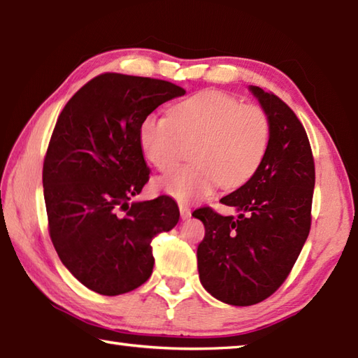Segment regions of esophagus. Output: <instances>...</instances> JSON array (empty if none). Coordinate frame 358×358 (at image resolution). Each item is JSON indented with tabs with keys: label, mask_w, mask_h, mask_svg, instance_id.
Returning <instances> with one entry per match:
<instances>
[{
	"label": "esophagus",
	"mask_w": 358,
	"mask_h": 358,
	"mask_svg": "<svg viewBox=\"0 0 358 358\" xmlns=\"http://www.w3.org/2000/svg\"><path fill=\"white\" fill-rule=\"evenodd\" d=\"M178 208H180L181 220H187V217L191 216V208H189V205H187V203L180 202V203H178Z\"/></svg>",
	"instance_id": "1"
}]
</instances>
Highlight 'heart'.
Segmentation results:
<instances>
[{
	"label": "heart",
	"instance_id": "heart-1",
	"mask_svg": "<svg viewBox=\"0 0 358 358\" xmlns=\"http://www.w3.org/2000/svg\"><path fill=\"white\" fill-rule=\"evenodd\" d=\"M271 121L264 107L241 104L235 96L203 90L171 108V117L148 115L138 126V143L147 159L166 172L192 143L194 162L159 180L171 196L191 201L245 185L265 159Z\"/></svg>",
	"mask_w": 358,
	"mask_h": 358
}]
</instances>
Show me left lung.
I'll use <instances>...</instances> for the list:
<instances>
[{"instance_id": "1", "label": "left lung", "mask_w": 358, "mask_h": 358, "mask_svg": "<svg viewBox=\"0 0 358 358\" xmlns=\"http://www.w3.org/2000/svg\"><path fill=\"white\" fill-rule=\"evenodd\" d=\"M271 121L265 159L221 203L238 216L202 207L192 216L205 226L197 248L202 286L227 305L250 306L286 281L311 229L316 171L306 131L292 108L273 93L251 87Z\"/></svg>"}]
</instances>
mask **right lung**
I'll list each match as a JSON object with an SVG mask.
<instances>
[{"mask_svg":"<svg viewBox=\"0 0 358 358\" xmlns=\"http://www.w3.org/2000/svg\"><path fill=\"white\" fill-rule=\"evenodd\" d=\"M185 93L159 78L106 72L57 120L42 167L48 234L66 268L101 295L142 286L155 265L151 241L180 220L169 196L129 201L150 180L138 126Z\"/></svg>","mask_w":358,"mask_h":358,"instance_id":"right-lung-1","label":"right lung"}]
</instances>
